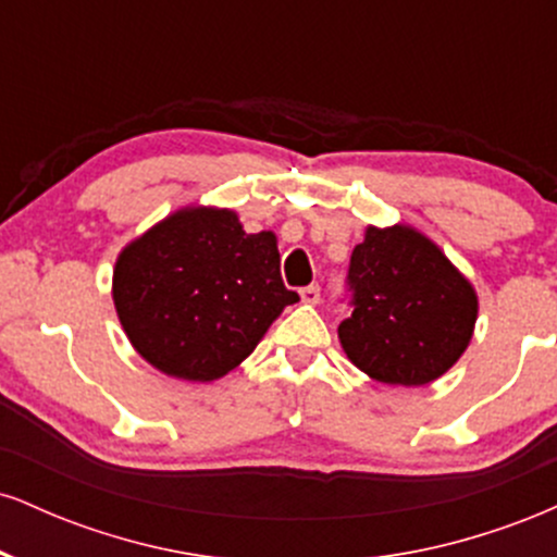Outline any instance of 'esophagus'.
Listing matches in <instances>:
<instances>
[{
  "mask_svg": "<svg viewBox=\"0 0 557 557\" xmlns=\"http://www.w3.org/2000/svg\"><path fill=\"white\" fill-rule=\"evenodd\" d=\"M300 300L309 306L319 304V285H309V287H300Z\"/></svg>",
  "mask_w": 557,
  "mask_h": 557,
  "instance_id": "obj_1",
  "label": "esophagus"
}]
</instances>
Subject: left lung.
I'll use <instances>...</instances> for the list:
<instances>
[{
  "label": "left lung",
  "mask_w": 557,
  "mask_h": 557,
  "mask_svg": "<svg viewBox=\"0 0 557 557\" xmlns=\"http://www.w3.org/2000/svg\"><path fill=\"white\" fill-rule=\"evenodd\" d=\"M354 314L337 337L354 367L382 385L421 387L456 367L474 337L471 280L419 227L367 225L350 253Z\"/></svg>",
  "instance_id": "1"
}]
</instances>
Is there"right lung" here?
Masks as SVG:
<instances>
[{
	"mask_svg": "<svg viewBox=\"0 0 557 557\" xmlns=\"http://www.w3.org/2000/svg\"><path fill=\"white\" fill-rule=\"evenodd\" d=\"M112 300L133 350L157 372L214 382L233 372L296 304L280 277L277 235L246 233L227 207L185 203L127 240Z\"/></svg>",
	"mask_w": 557,
	"mask_h": 557,
	"instance_id": "right-lung-1",
	"label": "right lung"
}]
</instances>
